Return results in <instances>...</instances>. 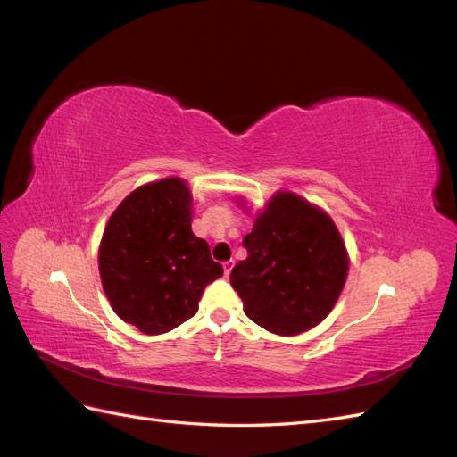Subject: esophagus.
Returning <instances> with one entry per match:
<instances>
[{
    "mask_svg": "<svg viewBox=\"0 0 457 457\" xmlns=\"http://www.w3.org/2000/svg\"><path fill=\"white\" fill-rule=\"evenodd\" d=\"M232 267H234V261H232V259H230V261H225V262H223V269H225V276H228V274H230Z\"/></svg>",
    "mask_w": 457,
    "mask_h": 457,
    "instance_id": "obj_1",
    "label": "esophagus"
}]
</instances>
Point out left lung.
<instances>
[{
	"instance_id": "obj_1",
	"label": "left lung",
	"mask_w": 457,
	"mask_h": 457,
	"mask_svg": "<svg viewBox=\"0 0 457 457\" xmlns=\"http://www.w3.org/2000/svg\"><path fill=\"white\" fill-rule=\"evenodd\" d=\"M242 244L247 259L232 269L230 284L255 324L297 336L334 309L349 261L334 220L322 210L278 192Z\"/></svg>"
}]
</instances>
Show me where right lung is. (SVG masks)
<instances>
[{
    "label": "right lung",
    "instance_id": "right-lung-1",
    "mask_svg": "<svg viewBox=\"0 0 457 457\" xmlns=\"http://www.w3.org/2000/svg\"><path fill=\"white\" fill-rule=\"evenodd\" d=\"M185 181L162 179L133 190L110 217L99 250L104 294L143 334H165L198 312L207 284L223 276L210 245L190 228Z\"/></svg>",
    "mask_w": 457,
    "mask_h": 457
}]
</instances>
